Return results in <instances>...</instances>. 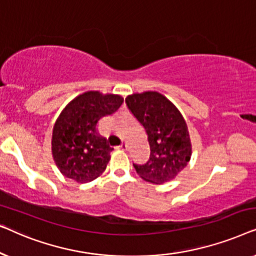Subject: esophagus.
I'll return each instance as SVG.
<instances>
[{
    "mask_svg": "<svg viewBox=\"0 0 256 256\" xmlns=\"http://www.w3.org/2000/svg\"><path fill=\"white\" fill-rule=\"evenodd\" d=\"M118 148H120L121 150H127L128 149V146H127V143H122V144L120 146H118Z\"/></svg>",
    "mask_w": 256,
    "mask_h": 256,
    "instance_id": "1",
    "label": "esophagus"
}]
</instances>
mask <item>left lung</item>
Segmentation results:
<instances>
[{
  "label": "left lung",
  "mask_w": 256,
  "mask_h": 256,
  "mask_svg": "<svg viewBox=\"0 0 256 256\" xmlns=\"http://www.w3.org/2000/svg\"><path fill=\"white\" fill-rule=\"evenodd\" d=\"M126 104L144 127L150 146L149 160L143 164H132L136 172L152 184L174 180L191 158L188 126L180 110L157 92L132 94Z\"/></svg>",
  "instance_id": "1"
}]
</instances>
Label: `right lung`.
I'll list each match as a JSON object with an SVG mask.
<instances>
[{
  "label": "right lung",
  "instance_id": "1",
  "mask_svg": "<svg viewBox=\"0 0 256 256\" xmlns=\"http://www.w3.org/2000/svg\"><path fill=\"white\" fill-rule=\"evenodd\" d=\"M122 104L120 96L92 90L76 96L62 112L52 132V155L65 177L87 183L104 172L113 148L99 134L98 124Z\"/></svg>",
  "mask_w": 256,
  "mask_h": 256
}]
</instances>
